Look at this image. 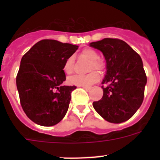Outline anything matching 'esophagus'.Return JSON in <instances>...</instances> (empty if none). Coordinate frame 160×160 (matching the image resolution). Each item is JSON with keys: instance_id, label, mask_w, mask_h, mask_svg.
I'll return each instance as SVG.
<instances>
[{"instance_id": "34e87169", "label": "esophagus", "mask_w": 160, "mask_h": 160, "mask_svg": "<svg viewBox=\"0 0 160 160\" xmlns=\"http://www.w3.org/2000/svg\"><path fill=\"white\" fill-rule=\"evenodd\" d=\"M82 87L83 89H85V90H90V89H91V87H85V86H82V87Z\"/></svg>"}]
</instances>
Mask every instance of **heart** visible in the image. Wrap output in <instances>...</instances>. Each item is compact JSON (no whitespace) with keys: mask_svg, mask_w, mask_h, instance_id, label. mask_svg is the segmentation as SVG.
Listing matches in <instances>:
<instances>
[{"mask_svg":"<svg viewBox=\"0 0 160 160\" xmlns=\"http://www.w3.org/2000/svg\"><path fill=\"white\" fill-rule=\"evenodd\" d=\"M82 55L83 57L87 58L88 60L91 61L90 65L89 70H92L93 69L97 70L98 71H102L104 69V64L102 61L98 60V54L95 50L90 48L83 49L82 52ZM73 56H70L65 61L63 65V71L67 74H70L73 71ZM99 79V74L96 71H92L87 74L83 75H73L68 78V82L70 85L77 86V87H88L90 85L94 84L96 82L98 81Z\"/></svg>","mask_w":160,"mask_h":160,"instance_id":"1","label":"heart"}]
</instances>
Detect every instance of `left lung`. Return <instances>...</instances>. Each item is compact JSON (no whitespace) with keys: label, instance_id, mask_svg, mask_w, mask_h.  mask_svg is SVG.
I'll use <instances>...</instances> for the list:
<instances>
[{"label":"left lung","instance_id":"obj_1","mask_svg":"<svg viewBox=\"0 0 160 160\" xmlns=\"http://www.w3.org/2000/svg\"><path fill=\"white\" fill-rule=\"evenodd\" d=\"M102 53L106 60V75L102 83L103 96L94 102V110L105 120L123 122L135 114L142 105L147 76L140 56L125 42L104 38L90 43Z\"/></svg>","mask_w":160,"mask_h":160}]
</instances>
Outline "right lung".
<instances>
[{"label":"right lung","instance_id":"1","mask_svg":"<svg viewBox=\"0 0 160 160\" xmlns=\"http://www.w3.org/2000/svg\"><path fill=\"white\" fill-rule=\"evenodd\" d=\"M78 46L56 40L37 42L22 57L17 88L23 111L33 122L43 127L58 123L66 115L76 87L63 86V65Z\"/></svg>","mask_w":160,"mask_h":160}]
</instances>
